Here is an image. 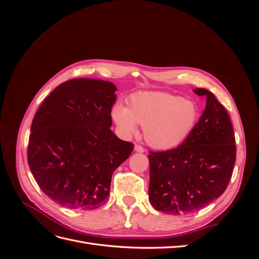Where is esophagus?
I'll use <instances>...</instances> for the list:
<instances>
[{
	"label": "esophagus",
	"mask_w": 259,
	"mask_h": 259,
	"mask_svg": "<svg viewBox=\"0 0 259 259\" xmlns=\"http://www.w3.org/2000/svg\"><path fill=\"white\" fill-rule=\"evenodd\" d=\"M135 151L136 152H140V153H143V152H145V148L144 147H142L140 145H135Z\"/></svg>",
	"instance_id": "1"
}]
</instances>
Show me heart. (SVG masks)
Segmentation results:
<instances>
[{
	"instance_id": "heart-1",
	"label": "heart",
	"mask_w": 259,
	"mask_h": 259,
	"mask_svg": "<svg viewBox=\"0 0 259 259\" xmlns=\"http://www.w3.org/2000/svg\"><path fill=\"white\" fill-rule=\"evenodd\" d=\"M112 117L124 134H136L140 124L149 145L155 149H170L190 135L199 119V109L193 101L180 96L145 92L133 95L128 108L115 105Z\"/></svg>"
}]
</instances>
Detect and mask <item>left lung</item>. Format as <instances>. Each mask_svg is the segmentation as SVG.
<instances>
[{
	"label": "left lung",
	"instance_id": "8db88e82",
	"mask_svg": "<svg viewBox=\"0 0 259 259\" xmlns=\"http://www.w3.org/2000/svg\"><path fill=\"white\" fill-rule=\"evenodd\" d=\"M206 106L190 135L177 148L150 151L149 201L160 211L185 215L197 211L226 190L237 147L228 112L213 93L194 89Z\"/></svg>",
	"mask_w": 259,
	"mask_h": 259
}]
</instances>
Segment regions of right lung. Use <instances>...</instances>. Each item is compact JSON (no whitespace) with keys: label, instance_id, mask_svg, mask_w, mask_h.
Masks as SVG:
<instances>
[{"label":"right lung","instance_id":"add662e5","mask_svg":"<svg viewBox=\"0 0 259 259\" xmlns=\"http://www.w3.org/2000/svg\"><path fill=\"white\" fill-rule=\"evenodd\" d=\"M115 91L108 81L69 80L45 98L33 117L29 167L41 190L61 206L103 205L113 171L134 149L110 130Z\"/></svg>","mask_w":259,"mask_h":259}]
</instances>
